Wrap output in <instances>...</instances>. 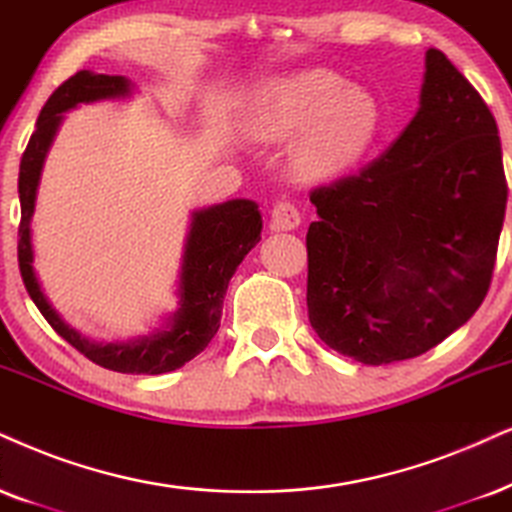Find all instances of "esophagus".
Returning <instances> with one entry per match:
<instances>
[{"label": "esophagus", "instance_id": "obj_1", "mask_svg": "<svg viewBox=\"0 0 512 512\" xmlns=\"http://www.w3.org/2000/svg\"><path fill=\"white\" fill-rule=\"evenodd\" d=\"M269 219L271 226L278 231H293L302 222L300 212H297V208L290 200H278V203H274V208L269 212Z\"/></svg>", "mask_w": 512, "mask_h": 512}]
</instances>
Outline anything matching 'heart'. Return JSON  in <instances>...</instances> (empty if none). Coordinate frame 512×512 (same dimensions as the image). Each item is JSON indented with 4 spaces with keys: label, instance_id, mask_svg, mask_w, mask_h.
Segmentation results:
<instances>
[{
    "label": "heart",
    "instance_id": "obj_1",
    "mask_svg": "<svg viewBox=\"0 0 512 512\" xmlns=\"http://www.w3.org/2000/svg\"><path fill=\"white\" fill-rule=\"evenodd\" d=\"M383 125L371 92L349 87L323 68L271 77L252 96L248 127L257 139L295 137L290 170L302 181H321L349 170L368 151Z\"/></svg>",
    "mask_w": 512,
    "mask_h": 512
}]
</instances>
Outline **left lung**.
Wrapping results in <instances>:
<instances>
[{"label": "left lung", "mask_w": 512, "mask_h": 512, "mask_svg": "<svg viewBox=\"0 0 512 512\" xmlns=\"http://www.w3.org/2000/svg\"><path fill=\"white\" fill-rule=\"evenodd\" d=\"M307 309L316 335L366 366L413 359L477 312L508 186L487 103L439 49L418 111L354 177L316 189Z\"/></svg>", "instance_id": "1"}]
</instances>
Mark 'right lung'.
<instances>
[{
    "mask_svg": "<svg viewBox=\"0 0 512 512\" xmlns=\"http://www.w3.org/2000/svg\"><path fill=\"white\" fill-rule=\"evenodd\" d=\"M134 94L132 80L125 75H101L80 70L66 80L44 103L35 132L28 141L18 172V198H21V229H18V264L25 288L37 304L49 326L68 340L77 352L94 364L118 373L158 375L184 366L203 352L215 338L222 321V302L231 276L243 257L260 243L262 215L255 200L234 198L191 212L184 252L179 262L177 309L165 316L163 326L148 335L122 342H96L84 338L56 312L44 295L35 274V250H32V215H35L37 191H40L44 160L54 144L66 113L82 103L129 99Z\"/></svg>",
    "mask_w": 512,
    "mask_h": 512,
    "instance_id": "right-lung-1",
    "label": "right lung"
}]
</instances>
